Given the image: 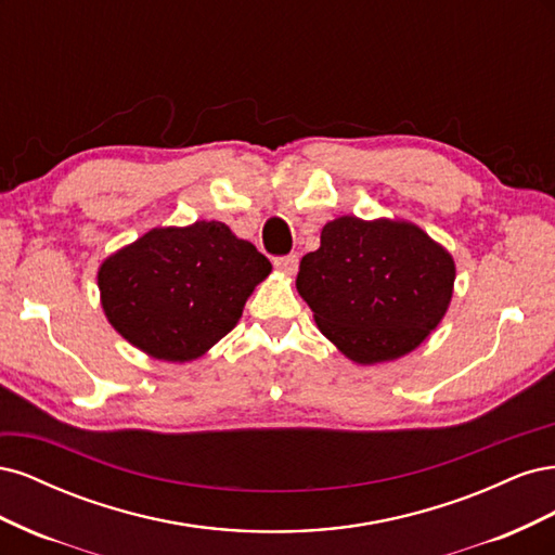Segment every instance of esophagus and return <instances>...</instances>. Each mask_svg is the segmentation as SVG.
Returning a JSON list of instances; mask_svg holds the SVG:
<instances>
[{
	"label": "esophagus",
	"instance_id": "obj_1",
	"mask_svg": "<svg viewBox=\"0 0 555 555\" xmlns=\"http://www.w3.org/2000/svg\"><path fill=\"white\" fill-rule=\"evenodd\" d=\"M273 266L278 268L280 273H284V275H296V271H298V255L280 257V259L273 261Z\"/></svg>",
	"mask_w": 555,
	"mask_h": 555
}]
</instances>
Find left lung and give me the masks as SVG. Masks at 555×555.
<instances>
[{
  "instance_id": "8db88e82",
  "label": "left lung",
  "mask_w": 555,
  "mask_h": 555,
  "mask_svg": "<svg viewBox=\"0 0 555 555\" xmlns=\"http://www.w3.org/2000/svg\"><path fill=\"white\" fill-rule=\"evenodd\" d=\"M453 280V257L424 229L343 215L300 259L296 289L349 361L375 365L410 354L438 328Z\"/></svg>"
}]
</instances>
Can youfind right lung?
<instances>
[{
    "label": "right lung",
    "instance_id": "obj_1",
    "mask_svg": "<svg viewBox=\"0 0 555 555\" xmlns=\"http://www.w3.org/2000/svg\"><path fill=\"white\" fill-rule=\"evenodd\" d=\"M273 266L222 222L157 227L113 251L96 284L111 326L150 359L188 363L238 324Z\"/></svg>",
    "mask_w": 555,
    "mask_h": 555
}]
</instances>
